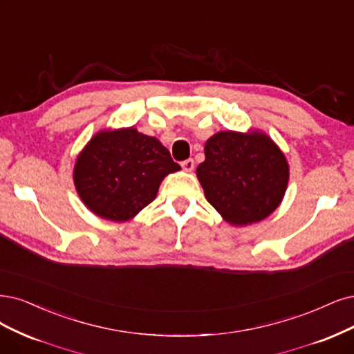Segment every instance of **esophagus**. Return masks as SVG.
Here are the masks:
<instances>
[{"instance_id":"esophagus-1","label":"esophagus","mask_w":354,"mask_h":354,"mask_svg":"<svg viewBox=\"0 0 354 354\" xmlns=\"http://www.w3.org/2000/svg\"><path fill=\"white\" fill-rule=\"evenodd\" d=\"M194 166H195V163H194L192 159H187V160L182 162V167H184V170H187V172H191V170H194Z\"/></svg>"}]
</instances>
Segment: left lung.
<instances>
[{
    "label": "left lung",
    "mask_w": 354,
    "mask_h": 354,
    "mask_svg": "<svg viewBox=\"0 0 354 354\" xmlns=\"http://www.w3.org/2000/svg\"><path fill=\"white\" fill-rule=\"evenodd\" d=\"M197 178L205 198L234 226L257 223L280 205L289 182L283 151L261 131H220L204 147Z\"/></svg>",
    "instance_id": "1"
}]
</instances>
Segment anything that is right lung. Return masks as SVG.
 <instances>
[{
	"instance_id": "right-lung-1",
	"label": "right lung",
	"mask_w": 354,
	"mask_h": 354,
	"mask_svg": "<svg viewBox=\"0 0 354 354\" xmlns=\"http://www.w3.org/2000/svg\"><path fill=\"white\" fill-rule=\"evenodd\" d=\"M179 169L159 140L129 127L91 137L77 157L73 178L91 213L121 223L149 205L163 178Z\"/></svg>"
}]
</instances>
